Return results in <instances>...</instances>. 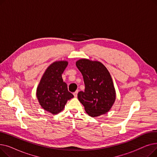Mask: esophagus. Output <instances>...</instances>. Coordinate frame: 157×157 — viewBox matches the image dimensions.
I'll use <instances>...</instances> for the list:
<instances>
[{"instance_id":"1","label":"esophagus","mask_w":157,"mask_h":157,"mask_svg":"<svg viewBox=\"0 0 157 157\" xmlns=\"http://www.w3.org/2000/svg\"><path fill=\"white\" fill-rule=\"evenodd\" d=\"M78 91H76V92H74V94H73V95H74V97H77V96H78Z\"/></svg>"}]
</instances>
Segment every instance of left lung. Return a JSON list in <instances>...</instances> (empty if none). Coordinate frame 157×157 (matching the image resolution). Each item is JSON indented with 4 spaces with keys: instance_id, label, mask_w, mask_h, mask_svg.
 <instances>
[{
    "instance_id": "left-lung-1",
    "label": "left lung",
    "mask_w": 157,
    "mask_h": 157,
    "mask_svg": "<svg viewBox=\"0 0 157 157\" xmlns=\"http://www.w3.org/2000/svg\"><path fill=\"white\" fill-rule=\"evenodd\" d=\"M83 77L85 92H79L78 98L90 117H97L108 113L116 100V91L111 74L98 61L86 59L76 62Z\"/></svg>"
}]
</instances>
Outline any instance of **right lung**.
I'll list each match as a JSON object with an SVG mask.
<instances>
[{
	"label": "right lung",
	"instance_id": "right-lung-1",
	"mask_svg": "<svg viewBox=\"0 0 157 157\" xmlns=\"http://www.w3.org/2000/svg\"><path fill=\"white\" fill-rule=\"evenodd\" d=\"M67 65L68 62L64 60L52 63L45 71L37 88L36 95L39 104L53 114L61 112L67 101L74 97L62 78Z\"/></svg>",
	"mask_w": 157,
	"mask_h": 157
}]
</instances>
